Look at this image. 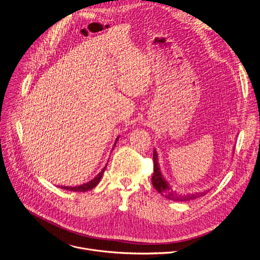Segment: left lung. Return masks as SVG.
I'll return each instance as SVG.
<instances>
[{
	"mask_svg": "<svg viewBox=\"0 0 260 260\" xmlns=\"http://www.w3.org/2000/svg\"><path fill=\"white\" fill-rule=\"evenodd\" d=\"M153 159H154V175L152 177V184L154 188L163 196L166 198L174 200V201H189L195 198H198L200 196L205 195L206 193H196V194H189V195H182L178 191H176L174 188H172L169 183L164 179V177L161 174L159 162H158V154L156 150H154L153 154Z\"/></svg>",
	"mask_w": 260,
	"mask_h": 260,
	"instance_id": "1",
	"label": "left lung"
}]
</instances>
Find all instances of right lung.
Returning <instances> with one entry per match:
<instances>
[{
    "instance_id": "obj_1",
    "label": "right lung",
    "mask_w": 260,
    "mask_h": 260,
    "mask_svg": "<svg viewBox=\"0 0 260 260\" xmlns=\"http://www.w3.org/2000/svg\"><path fill=\"white\" fill-rule=\"evenodd\" d=\"M120 137V136H119ZM119 137L115 139V141H114V145H113V147L115 146V143L118 142V140H119ZM113 147H112V149H113ZM106 166H107V164L105 165V167L101 170V172H99V174L93 179V180H91L90 182H88V183H85V184H82V185H79V186H76V187H68V186H62L61 187V189H64V190H69V191H73V192H85V191H90V190H92V189H94L98 184H99V182L101 181V178H102V176H103V174H104V171H105V168H106Z\"/></svg>"
}]
</instances>
